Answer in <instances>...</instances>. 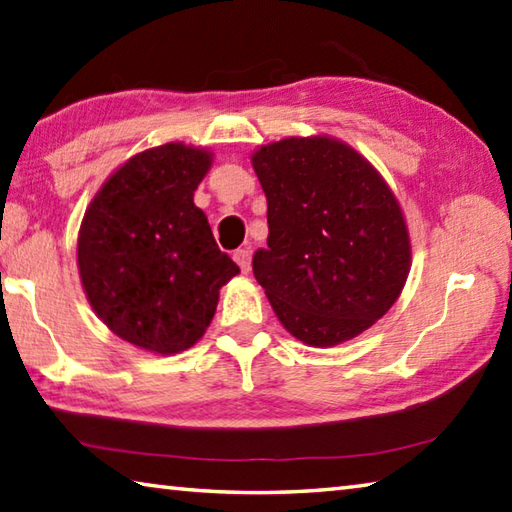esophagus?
I'll return each instance as SVG.
<instances>
[{"instance_id":"1","label":"esophagus","mask_w":512,"mask_h":512,"mask_svg":"<svg viewBox=\"0 0 512 512\" xmlns=\"http://www.w3.org/2000/svg\"><path fill=\"white\" fill-rule=\"evenodd\" d=\"M250 257H253V253H250L248 248H239V250H235V253H232V259H235V262L239 264L241 273L250 271Z\"/></svg>"}]
</instances>
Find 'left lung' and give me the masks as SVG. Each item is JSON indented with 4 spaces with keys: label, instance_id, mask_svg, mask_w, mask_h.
I'll return each mask as SVG.
<instances>
[{
    "label": "left lung",
    "instance_id": "obj_1",
    "mask_svg": "<svg viewBox=\"0 0 512 512\" xmlns=\"http://www.w3.org/2000/svg\"><path fill=\"white\" fill-rule=\"evenodd\" d=\"M268 201L255 280L284 329L311 347L356 338L392 309L410 273L401 206L371 163L327 136L253 154Z\"/></svg>",
    "mask_w": 512,
    "mask_h": 512
}]
</instances>
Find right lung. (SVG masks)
Returning a JSON list of instances; mask_svg holds the SVG:
<instances>
[{
  "label": "right lung",
  "instance_id": "1",
  "mask_svg": "<svg viewBox=\"0 0 512 512\" xmlns=\"http://www.w3.org/2000/svg\"><path fill=\"white\" fill-rule=\"evenodd\" d=\"M212 154L152 147L109 176L78 235V268L98 318L147 351L179 353L206 333L219 288L239 273L221 253L194 190Z\"/></svg>",
  "mask_w": 512,
  "mask_h": 512
}]
</instances>
